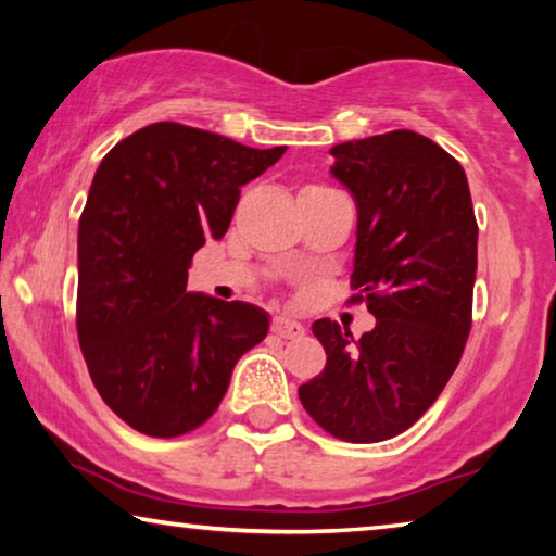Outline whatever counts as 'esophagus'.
<instances>
[{
    "instance_id": "esophagus-1",
    "label": "esophagus",
    "mask_w": 556,
    "mask_h": 556,
    "mask_svg": "<svg viewBox=\"0 0 556 556\" xmlns=\"http://www.w3.org/2000/svg\"><path fill=\"white\" fill-rule=\"evenodd\" d=\"M270 331L280 339H301L303 337V326L299 321H293V318H286V316L273 318Z\"/></svg>"
}]
</instances>
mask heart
Returning <instances> with one entry per match:
<instances>
[{"label":"heart","instance_id":"b5f03b06","mask_svg":"<svg viewBox=\"0 0 556 556\" xmlns=\"http://www.w3.org/2000/svg\"><path fill=\"white\" fill-rule=\"evenodd\" d=\"M314 192H329V189L318 187V185H308V187L301 189V194H314Z\"/></svg>","mask_w":556,"mask_h":556}]
</instances>
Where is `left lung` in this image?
Listing matches in <instances>:
<instances>
[{"label":"left lung","mask_w":556,"mask_h":556,"mask_svg":"<svg viewBox=\"0 0 556 556\" xmlns=\"http://www.w3.org/2000/svg\"><path fill=\"white\" fill-rule=\"evenodd\" d=\"M331 174L356 202L352 301L375 329L356 341L314 321L326 352L301 405L333 438L379 443L405 432L458 367L473 314L478 225L463 166L428 136L390 131L337 143Z\"/></svg>","instance_id":"left-lung-1"}]
</instances>
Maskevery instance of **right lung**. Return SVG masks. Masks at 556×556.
I'll return each mask as SVG.
<instances>
[{"label": "right lung", "instance_id": "right-lung-1", "mask_svg": "<svg viewBox=\"0 0 556 556\" xmlns=\"http://www.w3.org/2000/svg\"><path fill=\"white\" fill-rule=\"evenodd\" d=\"M174 121L143 126L98 166L78 225V341L105 405L151 438L200 428L235 364L268 333L253 303L187 291L240 187L283 156Z\"/></svg>", "mask_w": 556, "mask_h": 556}]
</instances>
